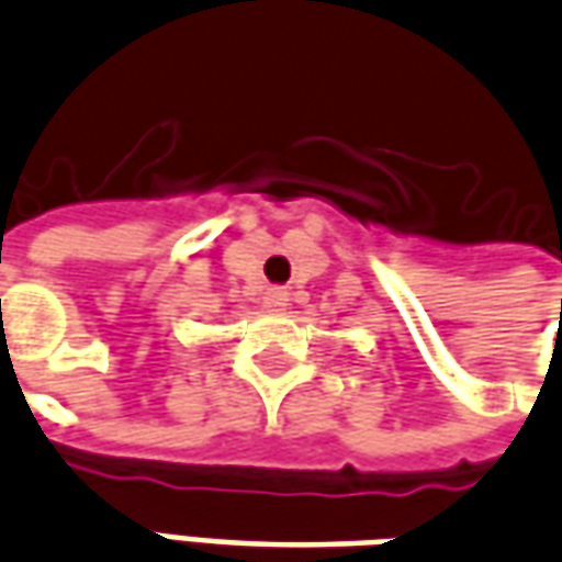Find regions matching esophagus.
Wrapping results in <instances>:
<instances>
[{"label":"esophagus","instance_id":"1","mask_svg":"<svg viewBox=\"0 0 562 562\" xmlns=\"http://www.w3.org/2000/svg\"><path fill=\"white\" fill-rule=\"evenodd\" d=\"M285 304H289V292H285V289H268V294H265V307L285 310Z\"/></svg>","mask_w":562,"mask_h":562}]
</instances>
